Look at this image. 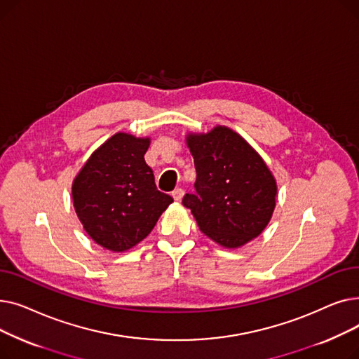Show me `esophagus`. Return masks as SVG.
Instances as JSON below:
<instances>
[{"mask_svg": "<svg viewBox=\"0 0 359 359\" xmlns=\"http://www.w3.org/2000/svg\"><path fill=\"white\" fill-rule=\"evenodd\" d=\"M183 195H184V191L183 189H180V187H177V189H175L173 192H172V196L175 198V201H182V198H183Z\"/></svg>", "mask_w": 359, "mask_h": 359, "instance_id": "obj_1", "label": "esophagus"}]
</instances>
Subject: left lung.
<instances>
[{
  "label": "left lung",
  "instance_id": "8db88e82",
  "mask_svg": "<svg viewBox=\"0 0 359 359\" xmlns=\"http://www.w3.org/2000/svg\"><path fill=\"white\" fill-rule=\"evenodd\" d=\"M186 145L196 168L195 195L183 205L199 230L225 249H238L259 237L269 224L278 184L268 164L236 130L217 125L189 132Z\"/></svg>",
  "mask_w": 359,
  "mask_h": 359
}]
</instances>
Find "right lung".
<instances>
[{
	"mask_svg": "<svg viewBox=\"0 0 359 359\" xmlns=\"http://www.w3.org/2000/svg\"><path fill=\"white\" fill-rule=\"evenodd\" d=\"M149 137L116 132L84 163L71 187L75 214L88 237L110 252L137 246L173 198L160 192L145 163Z\"/></svg>",
	"mask_w": 359,
	"mask_h": 359,
	"instance_id": "add662e5",
	"label": "right lung"
}]
</instances>
